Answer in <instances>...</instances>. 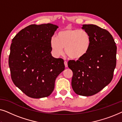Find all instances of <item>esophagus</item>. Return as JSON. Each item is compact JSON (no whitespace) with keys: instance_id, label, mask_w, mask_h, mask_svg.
I'll return each mask as SVG.
<instances>
[{"instance_id":"1","label":"esophagus","mask_w":122,"mask_h":122,"mask_svg":"<svg viewBox=\"0 0 122 122\" xmlns=\"http://www.w3.org/2000/svg\"><path fill=\"white\" fill-rule=\"evenodd\" d=\"M64 65H65V66H66V67H67L68 66V63H67V61H64Z\"/></svg>"}]
</instances>
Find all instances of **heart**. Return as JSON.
<instances>
[{
    "instance_id": "1",
    "label": "heart",
    "mask_w": 122,
    "mask_h": 122,
    "mask_svg": "<svg viewBox=\"0 0 122 122\" xmlns=\"http://www.w3.org/2000/svg\"><path fill=\"white\" fill-rule=\"evenodd\" d=\"M91 36L84 30L66 27L58 33L57 37L53 36L50 45L53 52L56 56L64 51L71 59H80L89 51L91 46Z\"/></svg>"
}]
</instances>
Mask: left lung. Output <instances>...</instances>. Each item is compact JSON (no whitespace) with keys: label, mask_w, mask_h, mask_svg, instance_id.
Listing matches in <instances>:
<instances>
[{"label":"left lung","mask_w":122,"mask_h":122,"mask_svg":"<svg viewBox=\"0 0 122 122\" xmlns=\"http://www.w3.org/2000/svg\"><path fill=\"white\" fill-rule=\"evenodd\" d=\"M91 36V46L87 54L77 61L71 60L68 66L73 71L71 86L74 92L91 96L109 84L116 66L117 46L107 30L93 24L83 25Z\"/></svg>","instance_id":"left-lung-1"}]
</instances>
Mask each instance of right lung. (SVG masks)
I'll use <instances>...</instances> for the list:
<instances>
[{"label":"right lung","mask_w":122,"mask_h":122,"mask_svg":"<svg viewBox=\"0 0 122 122\" xmlns=\"http://www.w3.org/2000/svg\"><path fill=\"white\" fill-rule=\"evenodd\" d=\"M58 28L50 23L31 24L12 39L9 56L11 79L30 98L50 96L56 77L64 70V60L51 53L50 40Z\"/></svg>","instance_id":"1"}]
</instances>
